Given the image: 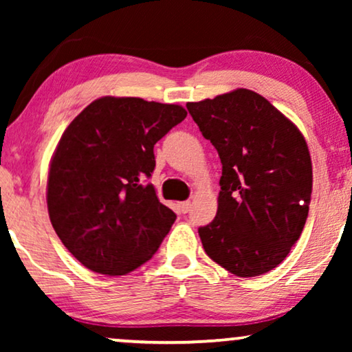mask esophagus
<instances>
[{
    "label": "esophagus",
    "mask_w": 352,
    "mask_h": 352,
    "mask_svg": "<svg viewBox=\"0 0 352 352\" xmlns=\"http://www.w3.org/2000/svg\"><path fill=\"white\" fill-rule=\"evenodd\" d=\"M177 206H179L181 213H187V211H189V208H190V201L189 200L179 201V204H177Z\"/></svg>",
    "instance_id": "obj_1"
}]
</instances>
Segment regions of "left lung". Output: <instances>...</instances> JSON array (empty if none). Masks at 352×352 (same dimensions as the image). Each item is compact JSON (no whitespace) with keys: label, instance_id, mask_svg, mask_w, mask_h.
Wrapping results in <instances>:
<instances>
[{"label":"left lung","instance_id":"obj_1","mask_svg":"<svg viewBox=\"0 0 352 352\" xmlns=\"http://www.w3.org/2000/svg\"><path fill=\"white\" fill-rule=\"evenodd\" d=\"M223 165L218 213L199 229L205 253L239 277L277 267L309 213L312 163L300 129L250 89L187 102Z\"/></svg>","mask_w":352,"mask_h":352}]
</instances>
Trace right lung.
<instances>
[{"instance_id":"obj_1","label":"right lung","mask_w":352,"mask_h":352,"mask_svg":"<svg viewBox=\"0 0 352 352\" xmlns=\"http://www.w3.org/2000/svg\"><path fill=\"white\" fill-rule=\"evenodd\" d=\"M186 117L176 104L105 96L67 126L51 158L47 211L85 267L124 276L155 254L176 214L147 182L153 146Z\"/></svg>"}]
</instances>
